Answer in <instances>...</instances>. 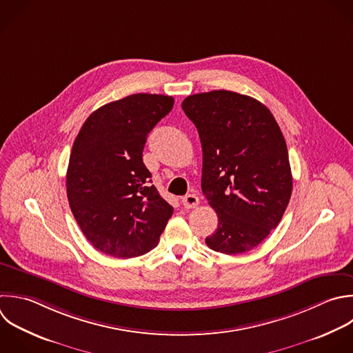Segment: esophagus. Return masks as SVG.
Wrapping results in <instances>:
<instances>
[{
    "label": "esophagus",
    "mask_w": 353,
    "mask_h": 353,
    "mask_svg": "<svg viewBox=\"0 0 353 353\" xmlns=\"http://www.w3.org/2000/svg\"><path fill=\"white\" fill-rule=\"evenodd\" d=\"M182 204L185 208H194L199 205V197L196 194H186L182 197Z\"/></svg>",
    "instance_id": "1"
}]
</instances>
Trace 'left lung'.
Masks as SVG:
<instances>
[{
    "label": "left lung",
    "instance_id": "left-lung-1",
    "mask_svg": "<svg viewBox=\"0 0 353 353\" xmlns=\"http://www.w3.org/2000/svg\"><path fill=\"white\" fill-rule=\"evenodd\" d=\"M182 109L199 131L201 190L218 214L205 243L222 254L247 252L279 225L291 197L280 127L259 101L225 90L190 95Z\"/></svg>",
    "mask_w": 353,
    "mask_h": 353
}]
</instances>
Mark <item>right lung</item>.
<instances>
[{"label":"right lung","mask_w":353,"mask_h":353,"mask_svg":"<svg viewBox=\"0 0 353 353\" xmlns=\"http://www.w3.org/2000/svg\"><path fill=\"white\" fill-rule=\"evenodd\" d=\"M174 106V98L134 94L95 110L70 153L66 189L87 240L114 258L153 250L174 208L150 185L142 160L148 134Z\"/></svg>","instance_id":"right-lung-1"}]
</instances>
